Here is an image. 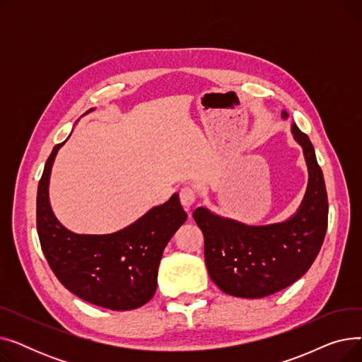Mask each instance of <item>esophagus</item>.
<instances>
[{
	"mask_svg": "<svg viewBox=\"0 0 362 362\" xmlns=\"http://www.w3.org/2000/svg\"><path fill=\"white\" fill-rule=\"evenodd\" d=\"M197 197L198 192L194 186H183L180 189V202L185 206V210H189V208L195 204Z\"/></svg>",
	"mask_w": 362,
	"mask_h": 362,
	"instance_id": "1",
	"label": "esophagus"
}]
</instances>
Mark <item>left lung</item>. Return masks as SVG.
I'll return each instance as SVG.
<instances>
[{"instance_id":"1","label":"left lung","mask_w":362,"mask_h":362,"mask_svg":"<svg viewBox=\"0 0 362 362\" xmlns=\"http://www.w3.org/2000/svg\"><path fill=\"white\" fill-rule=\"evenodd\" d=\"M283 117L288 114L283 111ZM308 165V187L299 211L288 221L246 226L199 206L194 218L204 233L208 274L227 295L264 298L291 286L308 272L327 230L329 202L322 171L305 133L292 124Z\"/></svg>"}]
</instances>
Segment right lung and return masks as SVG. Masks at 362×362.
<instances>
[{"label":"right lung","instance_id":"obj_1","mask_svg":"<svg viewBox=\"0 0 362 362\" xmlns=\"http://www.w3.org/2000/svg\"><path fill=\"white\" fill-rule=\"evenodd\" d=\"M63 144L54 146L37 185L36 229L42 252L76 296L112 311L139 308L154 296L163 251L187 217L179 195L120 232L76 235L54 217L48 201L51 167Z\"/></svg>","mask_w":362,"mask_h":362}]
</instances>
